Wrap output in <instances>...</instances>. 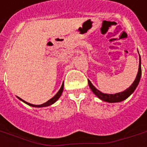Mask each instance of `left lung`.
<instances>
[{"label": "left lung", "mask_w": 147, "mask_h": 147, "mask_svg": "<svg viewBox=\"0 0 147 147\" xmlns=\"http://www.w3.org/2000/svg\"><path fill=\"white\" fill-rule=\"evenodd\" d=\"M141 74H142V69H141V59H140V65H139V70H138L136 78L135 79L133 83L131 84V85L129 88H128L127 89H125V91H123L121 92L116 93V94H105V93H102L99 90L97 89L96 87L92 84V82L89 80H88V84H89L90 88L92 91L93 93L102 101L107 102H119L125 100L134 92V91L136 90L138 84L140 83Z\"/></svg>", "instance_id": "obj_1"}]
</instances>
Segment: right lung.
Returning <instances> with one entry per match:
<instances>
[{
	"label": "right lung",
	"mask_w": 147,
	"mask_h": 147,
	"mask_svg": "<svg viewBox=\"0 0 147 147\" xmlns=\"http://www.w3.org/2000/svg\"><path fill=\"white\" fill-rule=\"evenodd\" d=\"M63 87H64V84H62V86H61L60 89L59 90V92H58L57 93H56V95L54 96V97H52V98H51V99H49V101L46 102H45V103H43V104H40V105H34V104H31V103H29V102H27L24 101L23 99H22V98H20L19 97H18L19 98V99H20L21 101H22L23 102H25L26 104L29 105V106H30V107H49V106H51V105H52L53 103H55V102L57 101L58 99L59 98V97L61 96V95H62V93H63Z\"/></svg>",
	"instance_id": "add662e5"
}]
</instances>
